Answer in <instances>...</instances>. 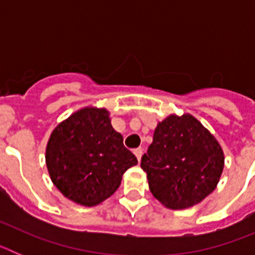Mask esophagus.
<instances>
[{
	"instance_id": "1",
	"label": "esophagus",
	"mask_w": 255,
	"mask_h": 255,
	"mask_svg": "<svg viewBox=\"0 0 255 255\" xmlns=\"http://www.w3.org/2000/svg\"><path fill=\"white\" fill-rule=\"evenodd\" d=\"M134 154L136 155L138 161H140L141 155H143V149H141V148H136V149H134Z\"/></svg>"
}]
</instances>
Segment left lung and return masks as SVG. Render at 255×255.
Listing matches in <instances>:
<instances>
[{"label":"left lung","instance_id":"8db88e82","mask_svg":"<svg viewBox=\"0 0 255 255\" xmlns=\"http://www.w3.org/2000/svg\"><path fill=\"white\" fill-rule=\"evenodd\" d=\"M224 161L218 141L197 119L172 115L158 124L140 166L155 199L184 209L215 190Z\"/></svg>","mask_w":255,"mask_h":255}]
</instances>
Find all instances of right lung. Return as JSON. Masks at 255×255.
Here are the masks:
<instances>
[{
    "label": "right lung",
    "instance_id": "add662e5",
    "mask_svg": "<svg viewBox=\"0 0 255 255\" xmlns=\"http://www.w3.org/2000/svg\"><path fill=\"white\" fill-rule=\"evenodd\" d=\"M49 176L70 200L92 207L111 197L138 159L124 145L105 108H83L61 123L46 150Z\"/></svg>",
    "mask_w": 255,
    "mask_h": 255
}]
</instances>
